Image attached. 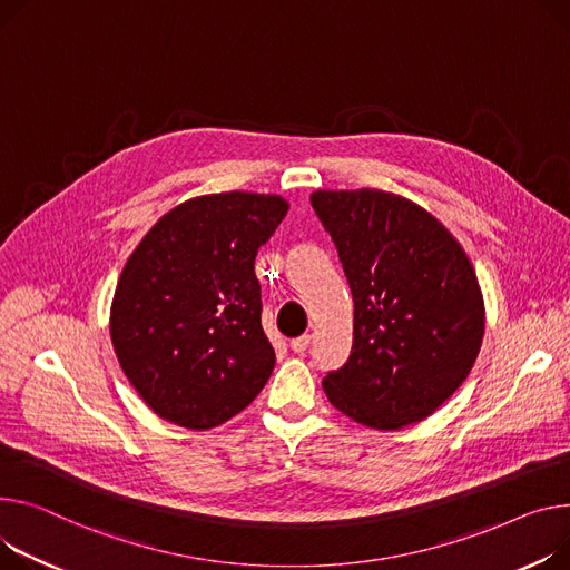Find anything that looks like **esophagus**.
<instances>
[{
	"label": "esophagus",
	"mask_w": 570,
	"mask_h": 570,
	"mask_svg": "<svg viewBox=\"0 0 570 570\" xmlns=\"http://www.w3.org/2000/svg\"><path fill=\"white\" fill-rule=\"evenodd\" d=\"M309 341H312L309 334H302V336L291 338V351L293 353H305L309 348Z\"/></svg>",
	"instance_id": "obj_1"
}]
</instances>
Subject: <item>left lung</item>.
Returning <instances> with one entry per match:
<instances>
[{
	"instance_id": "1",
	"label": "left lung",
	"mask_w": 570,
	"mask_h": 570,
	"mask_svg": "<svg viewBox=\"0 0 570 570\" xmlns=\"http://www.w3.org/2000/svg\"><path fill=\"white\" fill-rule=\"evenodd\" d=\"M355 302L348 362L323 377L330 403L375 431L433 414L468 377L483 297L459 240L422 206L383 189H318Z\"/></svg>"
}]
</instances>
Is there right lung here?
<instances>
[{
	"label": "right lung",
	"mask_w": 570,
	"mask_h": 570,
	"mask_svg": "<svg viewBox=\"0 0 570 570\" xmlns=\"http://www.w3.org/2000/svg\"><path fill=\"white\" fill-rule=\"evenodd\" d=\"M286 210L277 195L197 197L163 215L130 254L109 334L126 377L163 420L215 429L268 383L275 348L254 258Z\"/></svg>",
	"instance_id": "add662e5"
}]
</instances>
